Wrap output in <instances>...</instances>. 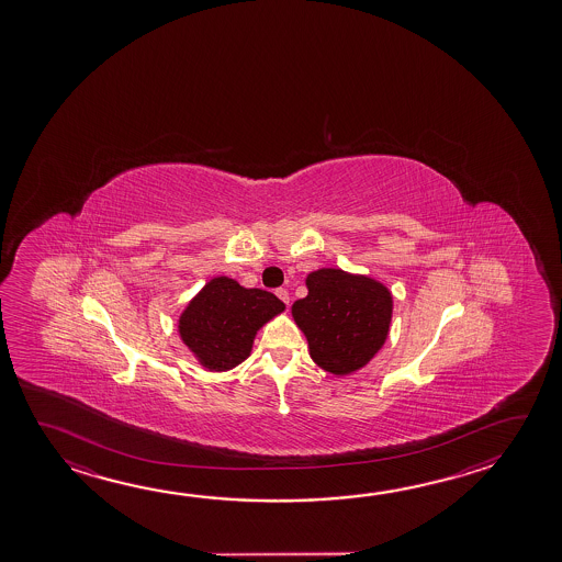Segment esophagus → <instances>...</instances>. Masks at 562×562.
Instances as JSON below:
<instances>
[{
	"instance_id": "34e87169",
	"label": "esophagus",
	"mask_w": 562,
	"mask_h": 562,
	"mask_svg": "<svg viewBox=\"0 0 562 562\" xmlns=\"http://www.w3.org/2000/svg\"><path fill=\"white\" fill-rule=\"evenodd\" d=\"M277 295L285 305L290 304V294H288V290H285V288H278Z\"/></svg>"
}]
</instances>
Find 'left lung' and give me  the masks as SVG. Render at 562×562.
Wrapping results in <instances>:
<instances>
[{
  "label": "left lung",
  "instance_id": "obj_1",
  "mask_svg": "<svg viewBox=\"0 0 562 562\" xmlns=\"http://www.w3.org/2000/svg\"><path fill=\"white\" fill-rule=\"evenodd\" d=\"M307 295L292 305L310 357L331 374H351L386 341L393 294L379 280L341 268H319L305 278Z\"/></svg>",
  "mask_w": 562,
  "mask_h": 562
}]
</instances>
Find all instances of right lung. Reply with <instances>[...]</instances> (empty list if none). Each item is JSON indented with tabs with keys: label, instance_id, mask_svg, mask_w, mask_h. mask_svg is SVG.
I'll use <instances>...</instances> for the list:
<instances>
[{
	"label": "right lung",
	"instance_id": "add662e5",
	"mask_svg": "<svg viewBox=\"0 0 562 562\" xmlns=\"http://www.w3.org/2000/svg\"><path fill=\"white\" fill-rule=\"evenodd\" d=\"M284 310V302L267 290L211 278L179 315V337L201 367L221 373L243 363L258 329Z\"/></svg>",
	"mask_w": 562,
	"mask_h": 562
}]
</instances>
